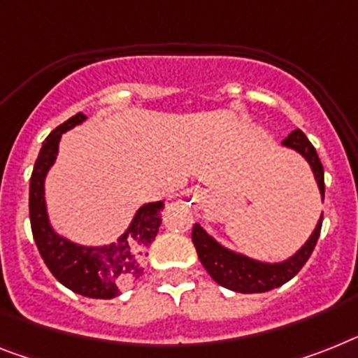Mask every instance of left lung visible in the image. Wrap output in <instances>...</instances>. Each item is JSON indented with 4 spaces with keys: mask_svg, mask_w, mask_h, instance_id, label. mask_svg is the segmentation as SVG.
I'll return each instance as SVG.
<instances>
[{
    "mask_svg": "<svg viewBox=\"0 0 358 358\" xmlns=\"http://www.w3.org/2000/svg\"><path fill=\"white\" fill-rule=\"evenodd\" d=\"M283 146H289L296 150L298 153H302L306 161L311 164L313 173L317 177L318 188H320L322 199H324V192H326L324 166L318 159L315 146L306 137V133L302 129H294L283 138ZM322 217L311 238L307 239V243L292 258H289L287 262H282V264H262V262H254L250 258L239 256V254L221 247L197 223L192 229V241H194L201 264L206 268V273L214 278V282L230 289V291L249 294V292L271 291V289L280 287L291 278H294L317 247Z\"/></svg>",
    "mask_w": 358,
    "mask_h": 358,
    "instance_id": "left-lung-1",
    "label": "left lung"
}]
</instances>
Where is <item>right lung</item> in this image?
<instances>
[{"label": "right lung", "mask_w": 358, "mask_h": 358, "mask_svg": "<svg viewBox=\"0 0 358 358\" xmlns=\"http://www.w3.org/2000/svg\"><path fill=\"white\" fill-rule=\"evenodd\" d=\"M85 115L76 113L49 133L41 146L29 186V215L32 238L40 256L62 285L87 298L119 296L124 287L143 276L148 247L152 245L161 227L162 203H148L133 217L129 229L117 243L106 247H80L55 234L49 225L43 197L47 170L55 162L62 133L84 122Z\"/></svg>", "instance_id": "right-lung-1"}]
</instances>
